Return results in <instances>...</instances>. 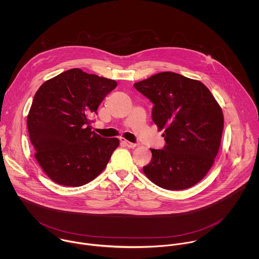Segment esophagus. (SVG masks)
Masks as SVG:
<instances>
[{
    "label": "esophagus",
    "mask_w": 259,
    "mask_h": 259,
    "mask_svg": "<svg viewBox=\"0 0 259 259\" xmlns=\"http://www.w3.org/2000/svg\"><path fill=\"white\" fill-rule=\"evenodd\" d=\"M120 143L121 144H123L125 147H127V148H134L137 147V145L136 144H133V143H131V142H128V141H126V140H124V139H120Z\"/></svg>",
    "instance_id": "esophagus-1"
}]
</instances>
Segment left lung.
I'll return each instance as SVG.
<instances>
[{
    "label": "left lung",
    "instance_id": "8db88e82",
    "mask_svg": "<svg viewBox=\"0 0 259 259\" xmlns=\"http://www.w3.org/2000/svg\"><path fill=\"white\" fill-rule=\"evenodd\" d=\"M152 103L151 118L164 128L165 145L150 148L151 161L144 172L154 185L169 190L188 188L201 181L219 152L222 109L200 81L163 72L134 84Z\"/></svg>",
    "mask_w": 259,
    "mask_h": 259
}]
</instances>
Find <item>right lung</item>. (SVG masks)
Instances as JSON below:
<instances>
[{"instance_id":"add662e5","label":"right lung","mask_w":259,"mask_h":259,"mask_svg":"<svg viewBox=\"0 0 259 259\" xmlns=\"http://www.w3.org/2000/svg\"><path fill=\"white\" fill-rule=\"evenodd\" d=\"M115 87L113 79L72 69L37 90L27 124L35 157L53 182L80 186L106 168L119 142L92 132L91 116Z\"/></svg>"}]
</instances>
